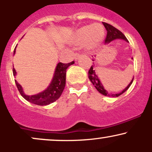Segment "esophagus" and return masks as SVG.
<instances>
[{"instance_id":"1","label":"esophagus","mask_w":152,"mask_h":152,"mask_svg":"<svg viewBox=\"0 0 152 152\" xmlns=\"http://www.w3.org/2000/svg\"><path fill=\"white\" fill-rule=\"evenodd\" d=\"M80 56H81V53H74V59L75 60H78V58H79Z\"/></svg>"}]
</instances>
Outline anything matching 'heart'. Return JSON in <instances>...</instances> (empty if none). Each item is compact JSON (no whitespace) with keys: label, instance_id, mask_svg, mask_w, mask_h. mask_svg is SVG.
Segmentation results:
<instances>
[{"label":"heart","instance_id":"b5f03b06","mask_svg":"<svg viewBox=\"0 0 152 152\" xmlns=\"http://www.w3.org/2000/svg\"><path fill=\"white\" fill-rule=\"evenodd\" d=\"M104 38V29L102 25L95 23L91 26H83L75 33L71 43L79 45L83 43L85 48L93 50L102 42Z\"/></svg>","mask_w":152,"mask_h":152}]
</instances>
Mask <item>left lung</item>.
Listing matches in <instances>:
<instances>
[{
  "mask_svg": "<svg viewBox=\"0 0 152 152\" xmlns=\"http://www.w3.org/2000/svg\"><path fill=\"white\" fill-rule=\"evenodd\" d=\"M103 24H104V27H105L106 31H107V35H106L105 43H109L111 42V41H113V40L117 39V38H119V39H123V40H125L126 41H128V40H127L126 36L122 34V33L119 30H118L117 28H116L114 27V26L110 25V24H109V23H105V22H103ZM93 61H94V59H93ZM88 78H89L91 82V83L94 85L95 88H96L97 91H98L99 92H100L101 94H102L103 95H104V96H112V97L119 96L121 95L122 94L124 93V92L126 91L129 88V86H131V84H132V82H133V80H134V78H133V79L132 80V81H131V83H129V84L127 86V87H126V88H125L124 90L122 91L121 93L116 94H109L107 91L104 89V86H102V83H101L100 81H99L98 76H97L96 70L94 69V66H91L89 71H88Z\"/></svg>",
  "mask_w": 152,
  "mask_h": 152,
  "instance_id": "1",
  "label": "left lung"
}]
</instances>
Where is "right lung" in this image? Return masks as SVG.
Returning <instances> with one entry per match:
<instances>
[{
    "label": "right lung",
    "instance_id": "obj_1",
    "mask_svg": "<svg viewBox=\"0 0 152 152\" xmlns=\"http://www.w3.org/2000/svg\"><path fill=\"white\" fill-rule=\"evenodd\" d=\"M15 52V48L14 49V53ZM74 64V61L69 63V64H63L58 63L56 68L55 74L53 78L52 79L51 83H50L49 86L41 93L36 94V95L28 96L23 93L22 87L15 80V84L18 88V91L20 92V95L23 97L28 102L33 103L34 104H37L39 106H46L51 104L58 99L61 96L63 93L64 88L66 86V69L69 66ZM13 76H15L16 71L15 69H13Z\"/></svg>",
    "mask_w": 152,
    "mask_h": 152
}]
</instances>
